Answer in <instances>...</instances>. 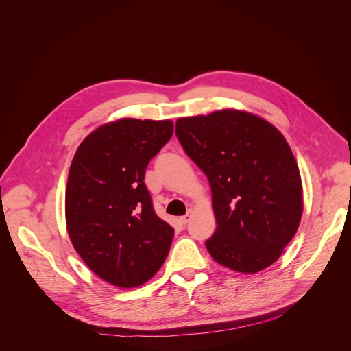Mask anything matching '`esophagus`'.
<instances>
[{
	"mask_svg": "<svg viewBox=\"0 0 351 351\" xmlns=\"http://www.w3.org/2000/svg\"><path fill=\"white\" fill-rule=\"evenodd\" d=\"M190 217H191V211H187V214H186V215H183V217H180V218H179L180 223H182V225H186V223L189 222Z\"/></svg>",
	"mask_w": 351,
	"mask_h": 351,
	"instance_id": "1",
	"label": "esophagus"
}]
</instances>
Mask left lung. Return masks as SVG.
<instances>
[{
    "instance_id": "left-lung-1",
    "label": "left lung",
    "mask_w": 351,
    "mask_h": 351,
    "mask_svg": "<svg viewBox=\"0 0 351 351\" xmlns=\"http://www.w3.org/2000/svg\"><path fill=\"white\" fill-rule=\"evenodd\" d=\"M176 136L211 186V257L241 274L272 265L303 215L302 178L283 134L254 114L221 110L179 118Z\"/></svg>"
}]
</instances>
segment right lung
I'll return each mask as SVG.
<instances>
[{
	"mask_svg": "<svg viewBox=\"0 0 351 351\" xmlns=\"http://www.w3.org/2000/svg\"><path fill=\"white\" fill-rule=\"evenodd\" d=\"M172 133L168 119H119L91 132L71 164L68 234L86 265L114 286L145 283L169 253L175 230L156 214L144 172Z\"/></svg>",
	"mask_w": 351,
	"mask_h": 351,
	"instance_id": "obj_1",
	"label": "right lung"
}]
</instances>
